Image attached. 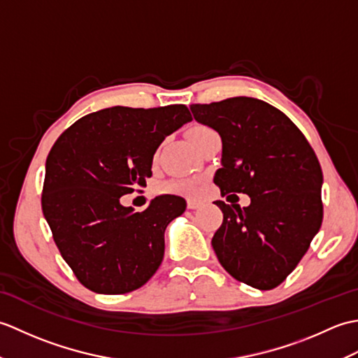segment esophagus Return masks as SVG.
I'll list each match as a JSON object with an SVG mask.
<instances>
[{
	"label": "esophagus",
	"mask_w": 358,
	"mask_h": 358,
	"mask_svg": "<svg viewBox=\"0 0 358 358\" xmlns=\"http://www.w3.org/2000/svg\"><path fill=\"white\" fill-rule=\"evenodd\" d=\"M201 206V201L199 200H187V208L189 209H199Z\"/></svg>",
	"instance_id": "34e87169"
}]
</instances>
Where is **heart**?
<instances>
[{
  "label": "heart",
  "instance_id": "1",
  "mask_svg": "<svg viewBox=\"0 0 358 358\" xmlns=\"http://www.w3.org/2000/svg\"><path fill=\"white\" fill-rule=\"evenodd\" d=\"M210 131L206 126H194L191 131H189V138H195L204 132ZM158 191L162 194H175V195H186V196H194L196 192H199V185H196L195 180H171L166 181V183H162L158 186Z\"/></svg>",
  "mask_w": 358,
  "mask_h": 358
}]
</instances>
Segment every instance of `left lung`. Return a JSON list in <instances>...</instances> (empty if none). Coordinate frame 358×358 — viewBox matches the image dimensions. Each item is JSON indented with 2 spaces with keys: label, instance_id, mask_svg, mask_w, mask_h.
Here are the masks:
<instances>
[{
  "label": "left lung",
  "instance_id": "1",
  "mask_svg": "<svg viewBox=\"0 0 358 358\" xmlns=\"http://www.w3.org/2000/svg\"><path fill=\"white\" fill-rule=\"evenodd\" d=\"M199 123L222 136V194H246L248 208L215 201L223 223L212 238L234 278L260 291L278 286L306 254L323 220V173L315 152L283 112L250 96L192 104Z\"/></svg>",
  "mask_w": 358,
  "mask_h": 358
}]
</instances>
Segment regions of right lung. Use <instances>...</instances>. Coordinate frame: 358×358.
I'll return each mask as SVG.
<instances>
[{
	"mask_svg": "<svg viewBox=\"0 0 358 358\" xmlns=\"http://www.w3.org/2000/svg\"><path fill=\"white\" fill-rule=\"evenodd\" d=\"M189 121L183 104L115 106L75 121L53 144L45 159L43 214L64 262L90 291H135L162 264L164 231L186 210V201L159 195L135 212L120 199L146 186L158 146Z\"/></svg>",
	"mask_w": 358,
	"mask_h": 358,
	"instance_id": "right-lung-1",
	"label": "right lung"
}]
</instances>
